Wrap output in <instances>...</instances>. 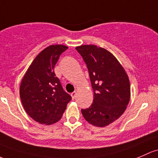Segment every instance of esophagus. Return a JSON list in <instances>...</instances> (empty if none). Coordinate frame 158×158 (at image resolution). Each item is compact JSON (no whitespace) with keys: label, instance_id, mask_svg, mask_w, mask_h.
<instances>
[{"label":"esophagus","instance_id":"34e87169","mask_svg":"<svg viewBox=\"0 0 158 158\" xmlns=\"http://www.w3.org/2000/svg\"><path fill=\"white\" fill-rule=\"evenodd\" d=\"M71 96H72L73 99H74L76 97V92H73V93H71Z\"/></svg>","mask_w":158,"mask_h":158}]
</instances>
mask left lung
Here are the masks:
<instances>
[{
  "instance_id": "1",
  "label": "left lung",
  "mask_w": 158,
  "mask_h": 158,
  "mask_svg": "<svg viewBox=\"0 0 158 158\" xmlns=\"http://www.w3.org/2000/svg\"><path fill=\"white\" fill-rule=\"evenodd\" d=\"M87 66L94 99L82 109L86 121L94 127L109 125L122 115L130 99V84L125 69L106 49L96 45L76 48Z\"/></svg>"
}]
</instances>
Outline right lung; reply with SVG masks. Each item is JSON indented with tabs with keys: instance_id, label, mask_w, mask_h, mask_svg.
Masks as SVG:
<instances>
[{
	"instance_id": "right-lung-1",
	"label": "right lung",
	"mask_w": 158,
	"mask_h": 158,
	"mask_svg": "<svg viewBox=\"0 0 158 158\" xmlns=\"http://www.w3.org/2000/svg\"><path fill=\"white\" fill-rule=\"evenodd\" d=\"M68 48L50 45L39 53L23 76L19 95L25 110L41 124L55 123L62 117L72 98L54 73L60 56Z\"/></svg>"
}]
</instances>
